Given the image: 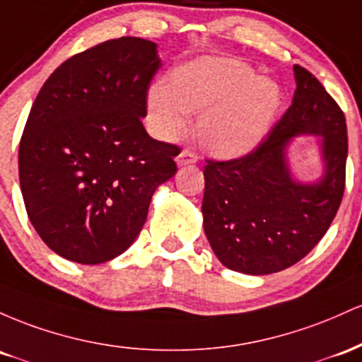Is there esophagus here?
Here are the masks:
<instances>
[{"instance_id": "1", "label": "esophagus", "mask_w": 362, "mask_h": 362, "mask_svg": "<svg viewBox=\"0 0 362 362\" xmlns=\"http://www.w3.org/2000/svg\"><path fill=\"white\" fill-rule=\"evenodd\" d=\"M197 162V156H194L193 152H189V150H182L180 156L176 157V164L182 168V165H192Z\"/></svg>"}]
</instances>
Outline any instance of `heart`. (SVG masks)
<instances>
[{"label":"heart","mask_w":362,"mask_h":362,"mask_svg":"<svg viewBox=\"0 0 362 362\" xmlns=\"http://www.w3.org/2000/svg\"><path fill=\"white\" fill-rule=\"evenodd\" d=\"M282 88L258 76L251 64L226 56H202L170 73L147 93V127L162 141L180 138L189 115H198L194 136L215 159L245 157L274 127Z\"/></svg>","instance_id":"b5f03b06"}]
</instances>
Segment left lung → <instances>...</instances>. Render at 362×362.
<instances>
[{
  "label": "left lung",
  "instance_id": "1",
  "mask_svg": "<svg viewBox=\"0 0 362 362\" xmlns=\"http://www.w3.org/2000/svg\"><path fill=\"white\" fill-rule=\"evenodd\" d=\"M291 107L255 152L206 160L203 229L215 257L247 275L286 270L306 257L334 221L345 186L347 127L323 85L294 64ZM315 136L322 176L303 182L291 170L296 137Z\"/></svg>",
  "mask_w": 362,
  "mask_h": 362
}]
</instances>
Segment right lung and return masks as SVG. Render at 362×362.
Returning <instances> with one entry per match:
<instances>
[{
  "mask_svg": "<svg viewBox=\"0 0 362 362\" xmlns=\"http://www.w3.org/2000/svg\"><path fill=\"white\" fill-rule=\"evenodd\" d=\"M157 44L105 40L64 61L42 85L18 148L32 226L59 257L99 265L140 234L153 193L176 174V145L148 136Z\"/></svg>",
  "mask_w": 362,
  "mask_h": 362,
  "instance_id": "add662e5",
  "label": "right lung"
}]
</instances>
